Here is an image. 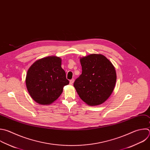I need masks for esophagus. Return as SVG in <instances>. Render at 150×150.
Masks as SVG:
<instances>
[{
  "mask_svg": "<svg viewBox=\"0 0 150 150\" xmlns=\"http://www.w3.org/2000/svg\"><path fill=\"white\" fill-rule=\"evenodd\" d=\"M74 79H71V80H70V81H69V83H70V85H72V84H73V83H74Z\"/></svg>",
  "mask_w": 150,
  "mask_h": 150,
  "instance_id": "obj_1",
  "label": "esophagus"
}]
</instances>
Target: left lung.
Instances as JSON below:
<instances>
[{"instance_id": "obj_1", "label": "left lung", "mask_w": 150, "mask_h": 150, "mask_svg": "<svg viewBox=\"0 0 150 150\" xmlns=\"http://www.w3.org/2000/svg\"><path fill=\"white\" fill-rule=\"evenodd\" d=\"M82 74L74 86L81 99L91 106L104 103L111 95L117 80L112 63L104 55L91 54L80 59Z\"/></svg>"}]
</instances>
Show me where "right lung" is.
Returning <instances> with one entry per match:
<instances>
[{
	"instance_id": "obj_1",
	"label": "right lung",
	"mask_w": 150,
	"mask_h": 150,
	"mask_svg": "<svg viewBox=\"0 0 150 150\" xmlns=\"http://www.w3.org/2000/svg\"><path fill=\"white\" fill-rule=\"evenodd\" d=\"M69 81L61 67V59L48 57L36 61L26 77L27 89L35 101L42 105L52 104L62 93Z\"/></svg>"
}]
</instances>
